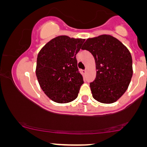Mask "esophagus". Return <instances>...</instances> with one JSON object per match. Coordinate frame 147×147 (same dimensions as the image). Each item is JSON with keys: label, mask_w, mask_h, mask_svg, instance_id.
Masks as SVG:
<instances>
[{"label": "esophagus", "mask_w": 147, "mask_h": 147, "mask_svg": "<svg viewBox=\"0 0 147 147\" xmlns=\"http://www.w3.org/2000/svg\"><path fill=\"white\" fill-rule=\"evenodd\" d=\"M86 70H82V74H83V75H84V74H86Z\"/></svg>", "instance_id": "obj_1"}]
</instances>
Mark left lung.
I'll return each mask as SVG.
<instances>
[{
	"instance_id": "obj_1",
	"label": "left lung",
	"mask_w": 147,
	"mask_h": 147,
	"mask_svg": "<svg viewBox=\"0 0 147 147\" xmlns=\"http://www.w3.org/2000/svg\"><path fill=\"white\" fill-rule=\"evenodd\" d=\"M81 49L89 51L96 63V78L90 83L92 97L102 103L115 102L127 90L133 76L129 51L121 41L107 34L88 38Z\"/></svg>"
}]
</instances>
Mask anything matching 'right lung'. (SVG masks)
Here are the masks:
<instances>
[{
  "label": "right lung",
  "instance_id": "1",
  "mask_svg": "<svg viewBox=\"0 0 147 147\" xmlns=\"http://www.w3.org/2000/svg\"><path fill=\"white\" fill-rule=\"evenodd\" d=\"M84 40L59 36L47 43L38 53L37 79L42 90L54 102L67 103L77 97L84 81L76 55Z\"/></svg>",
  "mask_w": 147,
  "mask_h": 147
}]
</instances>
